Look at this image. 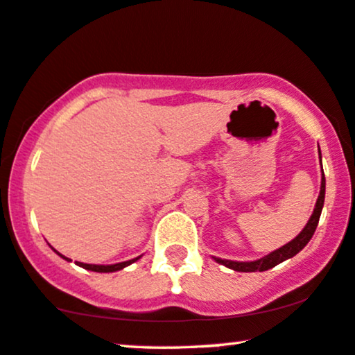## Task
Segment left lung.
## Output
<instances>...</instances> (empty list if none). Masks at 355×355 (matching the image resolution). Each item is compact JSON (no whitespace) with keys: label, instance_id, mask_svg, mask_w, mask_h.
Masks as SVG:
<instances>
[{"label":"left lung","instance_id":"obj_1","mask_svg":"<svg viewBox=\"0 0 355 355\" xmlns=\"http://www.w3.org/2000/svg\"><path fill=\"white\" fill-rule=\"evenodd\" d=\"M318 150H320V146H318ZM320 157H321V153H320ZM321 172H323V167H321ZM324 188H326L324 173H321L320 195H318V200H316L313 214L310 216V219H309V222H306V225L304 227V230H302V232L297 235L294 240H291L289 243H286L284 247L274 250V252L266 254V257L254 259V261H232V259H222V258H216V257H212V259H214L216 263L224 264L225 268L234 269V271L254 272V271H268V269L274 268L276 264H279L282 261H286V259L295 257V254L299 253L300 250H304L305 245L310 242V239L313 237L316 225H318V220L321 216V209H323V205H324Z\"/></svg>","mask_w":355,"mask_h":355}]
</instances>
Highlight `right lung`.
Listing matches in <instances>:
<instances>
[{
  "instance_id": "right-lung-1",
  "label": "right lung",
  "mask_w": 355,
  "mask_h": 355,
  "mask_svg": "<svg viewBox=\"0 0 355 355\" xmlns=\"http://www.w3.org/2000/svg\"><path fill=\"white\" fill-rule=\"evenodd\" d=\"M55 252H56V250H55ZM56 253H58V252H56ZM58 254H60L61 258H64L66 261H71V259L63 257V254H61V253H58ZM139 258H141V257L133 258V259H128V261L116 263V264H87V263H78V261H76V264H78V266L84 268V269H89V271H96V272H115V271H120V269H123V268L130 266L131 263L138 261Z\"/></svg>"
}]
</instances>
